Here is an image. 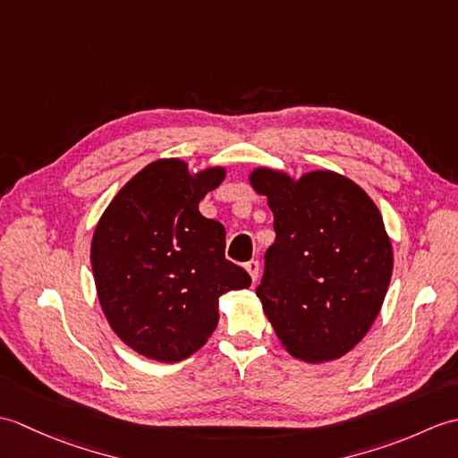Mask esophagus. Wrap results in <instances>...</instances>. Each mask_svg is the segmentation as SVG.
I'll return each mask as SVG.
<instances>
[{
	"label": "esophagus",
	"mask_w": 458,
	"mask_h": 458,
	"mask_svg": "<svg viewBox=\"0 0 458 458\" xmlns=\"http://www.w3.org/2000/svg\"><path fill=\"white\" fill-rule=\"evenodd\" d=\"M246 271L250 274L251 281H256V279H258V276H259V264H258V261H256V259L248 261V264H246Z\"/></svg>",
	"instance_id": "1"
}]
</instances>
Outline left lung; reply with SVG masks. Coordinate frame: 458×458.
<instances>
[{"label":"left lung","mask_w":458,"mask_h":458,"mask_svg":"<svg viewBox=\"0 0 458 458\" xmlns=\"http://www.w3.org/2000/svg\"><path fill=\"white\" fill-rule=\"evenodd\" d=\"M250 184L274 212L276 242L256 295L281 346L310 364L344 356L374 325L392 279L382 214L335 171L293 179L258 167Z\"/></svg>","instance_id":"8db88e82"}]
</instances>
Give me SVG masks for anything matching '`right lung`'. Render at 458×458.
<instances>
[{"label": "right lung", "instance_id": "obj_1", "mask_svg": "<svg viewBox=\"0 0 458 458\" xmlns=\"http://www.w3.org/2000/svg\"><path fill=\"white\" fill-rule=\"evenodd\" d=\"M226 177L157 159L123 184L96 224L90 264L112 330L135 352L181 362L207 344L218 299L251 279L224 258L226 230L199 202Z\"/></svg>", "mask_w": 458, "mask_h": 458}]
</instances>
